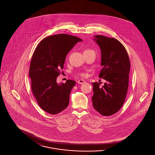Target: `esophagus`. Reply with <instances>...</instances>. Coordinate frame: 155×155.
Instances as JSON below:
<instances>
[{"instance_id": "obj_1", "label": "esophagus", "mask_w": 155, "mask_h": 155, "mask_svg": "<svg viewBox=\"0 0 155 155\" xmlns=\"http://www.w3.org/2000/svg\"><path fill=\"white\" fill-rule=\"evenodd\" d=\"M85 82V81H84V80H79L78 81V83L80 84H81L84 83Z\"/></svg>"}]
</instances>
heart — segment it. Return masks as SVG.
<instances>
[{
	"instance_id": "b5f03b06",
	"label": "heart",
	"mask_w": 155,
	"mask_h": 155,
	"mask_svg": "<svg viewBox=\"0 0 155 155\" xmlns=\"http://www.w3.org/2000/svg\"><path fill=\"white\" fill-rule=\"evenodd\" d=\"M80 75L82 76V77H85L87 75V74H86V73H80Z\"/></svg>"
}]
</instances>
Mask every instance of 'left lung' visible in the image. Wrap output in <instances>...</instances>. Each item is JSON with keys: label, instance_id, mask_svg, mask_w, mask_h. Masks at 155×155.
Wrapping results in <instances>:
<instances>
[{"label": "left lung", "instance_id": "8db88e82", "mask_svg": "<svg viewBox=\"0 0 155 155\" xmlns=\"http://www.w3.org/2000/svg\"><path fill=\"white\" fill-rule=\"evenodd\" d=\"M95 37L102 54V68L99 77L107 82L102 88L99 83H92V103L97 112L109 116L117 113L124 103L131 64L125 47L117 39L102 35Z\"/></svg>", "mask_w": 155, "mask_h": 155}]
</instances>
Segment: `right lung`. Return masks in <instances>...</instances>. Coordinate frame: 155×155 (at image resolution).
I'll return each instance as SVG.
<instances>
[{
  "label": "right lung",
  "mask_w": 155,
  "mask_h": 155,
  "mask_svg": "<svg viewBox=\"0 0 155 155\" xmlns=\"http://www.w3.org/2000/svg\"><path fill=\"white\" fill-rule=\"evenodd\" d=\"M82 41L73 35L56 34L42 39L34 52L29 70L32 92L40 107L49 114H58L68 105L76 82L68 80L58 84L56 80L61 73L67 53Z\"/></svg>",
  "instance_id": "1"
}]
</instances>
